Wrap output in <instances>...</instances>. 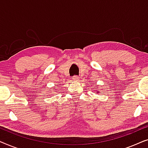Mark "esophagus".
Listing matches in <instances>:
<instances>
[{"label": "esophagus", "instance_id": "34e87169", "mask_svg": "<svg viewBox=\"0 0 148 148\" xmlns=\"http://www.w3.org/2000/svg\"><path fill=\"white\" fill-rule=\"evenodd\" d=\"M79 77L78 76L74 75V76L72 77V80H73V81H75V82H76V81H78V80H79Z\"/></svg>", "mask_w": 148, "mask_h": 148}]
</instances>
